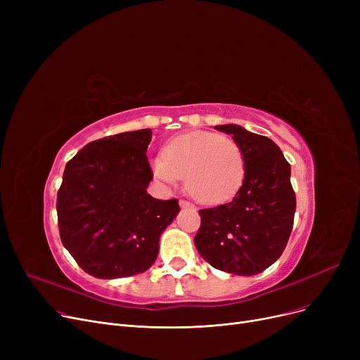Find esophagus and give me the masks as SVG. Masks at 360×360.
Segmentation results:
<instances>
[{
    "label": "esophagus",
    "mask_w": 360,
    "mask_h": 360,
    "mask_svg": "<svg viewBox=\"0 0 360 360\" xmlns=\"http://www.w3.org/2000/svg\"><path fill=\"white\" fill-rule=\"evenodd\" d=\"M179 205H181V207H194L193 202L186 201V200H181V201H179Z\"/></svg>",
    "instance_id": "1"
}]
</instances>
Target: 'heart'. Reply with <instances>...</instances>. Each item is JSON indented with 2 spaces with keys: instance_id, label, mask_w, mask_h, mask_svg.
<instances>
[{
  "instance_id": "b5f03b06",
  "label": "heart",
  "mask_w": 360,
  "mask_h": 360,
  "mask_svg": "<svg viewBox=\"0 0 360 360\" xmlns=\"http://www.w3.org/2000/svg\"><path fill=\"white\" fill-rule=\"evenodd\" d=\"M153 175L175 185L181 176L197 201L217 204L229 200L243 181L242 150L229 137L209 131H191L170 139L163 155L150 162Z\"/></svg>"
}]
</instances>
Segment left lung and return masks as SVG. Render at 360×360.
Here are the masks:
<instances>
[{
  "label": "left lung",
  "mask_w": 360,
  "mask_h": 360,
  "mask_svg": "<svg viewBox=\"0 0 360 360\" xmlns=\"http://www.w3.org/2000/svg\"><path fill=\"white\" fill-rule=\"evenodd\" d=\"M216 129L232 134L242 150L245 176L232 201L198 212L195 248L212 267L254 276L285 251L296 210L290 165L278 146L233 124Z\"/></svg>",
  "instance_id": "obj_1"
}]
</instances>
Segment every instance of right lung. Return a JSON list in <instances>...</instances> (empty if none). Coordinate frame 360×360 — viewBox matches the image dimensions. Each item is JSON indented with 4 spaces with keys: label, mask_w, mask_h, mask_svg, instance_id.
<instances>
[{
    "label": "right lung",
    "mask_w": 360,
    "mask_h": 360,
    "mask_svg": "<svg viewBox=\"0 0 360 360\" xmlns=\"http://www.w3.org/2000/svg\"><path fill=\"white\" fill-rule=\"evenodd\" d=\"M148 128L84 146L65 166L56 195L63 245L93 277L120 278L148 270L159 238L179 213L176 198L147 194L153 172Z\"/></svg>",
    "instance_id": "1"
}]
</instances>
